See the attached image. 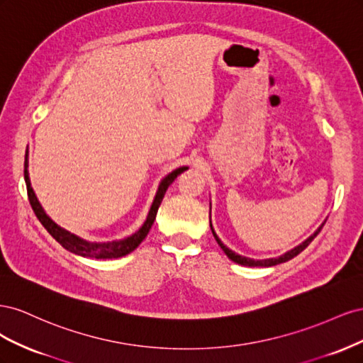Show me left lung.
Returning <instances> with one entry per match:
<instances>
[{
	"label": "left lung",
	"instance_id": "8db88e82",
	"mask_svg": "<svg viewBox=\"0 0 363 363\" xmlns=\"http://www.w3.org/2000/svg\"><path fill=\"white\" fill-rule=\"evenodd\" d=\"M324 225V224H323ZM323 225L316 230V232L311 236V238H307L303 244H300L298 247H295L294 250H291V251H288V252H284L283 256H280V257H274V259H265V260H255V259H250V257H244V256H239V255H236L235 251H232V250H228L223 242H221V239H219L218 236H216V233L213 232V228H212V233H213V236H215V239H216V242H218V245L223 248V251L225 252L227 255V257L230 259V260H233V262H236V263H239V265H244V267H274V265H279V263H283V262H288V260H291V259H294L295 256H298L300 252L309 245L312 240L316 238V235L321 232V228H323ZM212 227V225H211Z\"/></svg>",
	"mask_w": 363,
	"mask_h": 363
}]
</instances>
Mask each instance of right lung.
<instances>
[{"label":"right lung","mask_w":363,"mask_h":363,"mask_svg":"<svg viewBox=\"0 0 363 363\" xmlns=\"http://www.w3.org/2000/svg\"><path fill=\"white\" fill-rule=\"evenodd\" d=\"M27 156H26V162H24V179H26V184H27V195H28V200L31 204L33 212L38 216V219L40 221V224L47 228V232L57 240V242L63 247L67 248L68 251L74 252V255H79L83 257H91V259H116L121 256H125L128 252H131L133 250H136L139 247V244L144 240L150 232V228L155 223L157 211H159V206L163 200L164 192L169 188V184L179 177V175L186 171L188 168L182 167L179 169L172 171L171 174H168L167 177H164L159 186V191L156 194V199L152 201V206L150 208V213L147 216V221L144 223L138 232L135 235H131L130 238H125L123 240H115V242H107V244H92V242H87V240H83L82 238L75 236L67 230L59 227L56 223L52 221V219L43 212L42 206L39 204L38 199L35 192H33V188L30 184V179H28V171H27Z\"/></svg>","instance_id":"add662e5"}]
</instances>
